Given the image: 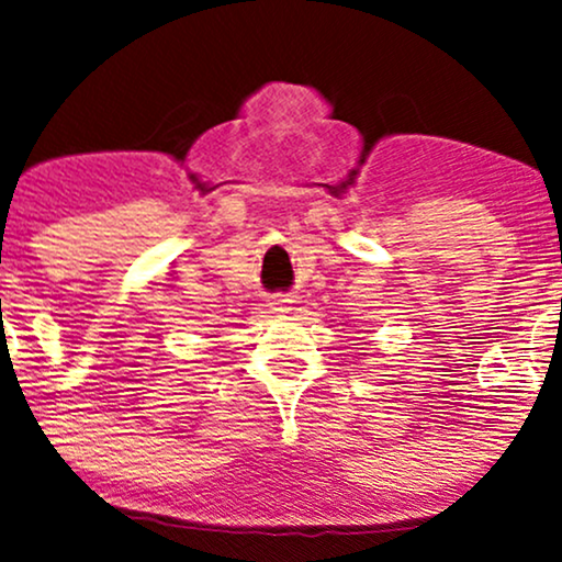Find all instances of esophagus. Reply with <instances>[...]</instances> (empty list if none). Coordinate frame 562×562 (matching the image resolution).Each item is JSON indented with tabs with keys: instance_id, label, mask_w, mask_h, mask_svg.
<instances>
[{
	"instance_id": "esophagus-1",
	"label": "esophagus",
	"mask_w": 562,
	"mask_h": 562,
	"mask_svg": "<svg viewBox=\"0 0 562 562\" xmlns=\"http://www.w3.org/2000/svg\"><path fill=\"white\" fill-rule=\"evenodd\" d=\"M267 305H269V311H272V313H285V311L290 308V297L277 295V297H272V301H269Z\"/></svg>"
}]
</instances>
